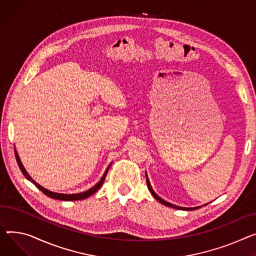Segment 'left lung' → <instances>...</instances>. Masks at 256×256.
Here are the masks:
<instances>
[{
    "label": "left lung",
    "mask_w": 256,
    "mask_h": 256,
    "mask_svg": "<svg viewBox=\"0 0 256 256\" xmlns=\"http://www.w3.org/2000/svg\"><path fill=\"white\" fill-rule=\"evenodd\" d=\"M146 181H147V186H148V190H150V192L152 194V196H154L160 204H162V205H164V206H168V207H171V208H175V209H183V210H196V209H198L200 207H196V208H182V207H178V206H175V205H172V204H170V202H166V200H164L162 198H160L154 192H153V190L151 188V185H150V182H149V180H148V177H147V174H146Z\"/></svg>",
    "instance_id": "obj_1"
}]
</instances>
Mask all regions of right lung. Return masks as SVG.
<instances>
[{"label": "right lung", "mask_w": 256, "mask_h": 256, "mask_svg": "<svg viewBox=\"0 0 256 256\" xmlns=\"http://www.w3.org/2000/svg\"><path fill=\"white\" fill-rule=\"evenodd\" d=\"M15 158H16V162H17V164H18V166H20V171L22 172V174L26 176V179H28L30 181H32L34 184H35L38 188L44 194H46L47 196H49V198H56V200H83V198H88V196H90L92 194H94L100 187L103 185V183H104V181H105V178H106V175H107V173H108V170H109V168L106 170V172H105V174L103 175V177H102V179L100 180V182L98 183V184H96L92 188H90V190H86V192H81V194H56V192H49V190H45L44 187H42L41 185H39L36 181H34L32 178H30V176L26 173V168H24V166H22V162H20V156H18V154H17V152L15 151Z\"/></svg>", "instance_id": "add662e5"}]
</instances>
